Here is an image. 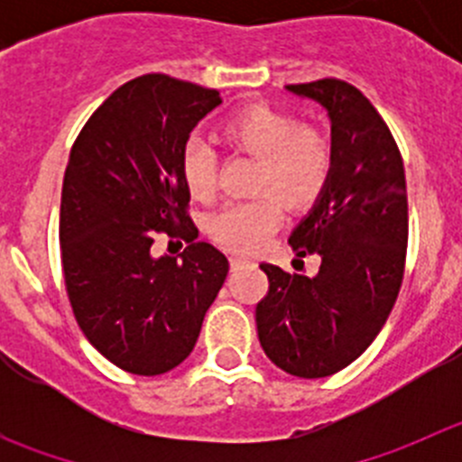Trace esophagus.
Listing matches in <instances>:
<instances>
[{
	"label": "esophagus",
	"mask_w": 462,
	"mask_h": 462,
	"mask_svg": "<svg viewBox=\"0 0 462 462\" xmlns=\"http://www.w3.org/2000/svg\"><path fill=\"white\" fill-rule=\"evenodd\" d=\"M228 263H231V271H238V268H243V266H250L252 259H245V256L234 254L231 259H228Z\"/></svg>",
	"instance_id": "34e87169"
}]
</instances>
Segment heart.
Here are the masks:
<instances>
[{
	"mask_svg": "<svg viewBox=\"0 0 462 462\" xmlns=\"http://www.w3.org/2000/svg\"><path fill=\"white\" fill-rule=\"evenodd\" d=\"M222 141L228 150L259 159L252 201L231 203L210 219V236L224 250L254 254L263 250L284 215L308 212L321 201L333 178L336 152L321 129L300 125L268 104H250L224 120ZM180 173L194 199L217 194V154L199 141L182 150Z\"/></svg>",
	"mask_w": 462,
	"mask_h": 462,
	"instance_id": "b5f03b06",
	"label": "heart"
}]
</instances>
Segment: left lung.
<instances>
[{"mask_svg": "<svg viewBox=\"0 0 462 462\" xmlns=\"http://www.w3.org/2000/svg\"><path fill=\"white\" fill-rule=\"evenodd\" d=\"M319 101L333 132V178L289 238L312 277L261 263L268 293L256 305L266 356L293 377L340 373L377 337L395 305L407 259V182L398 143L365 94L337 79L287 85Z\"/></svg>", "mask_w": 462, "mask_h": 462, "instance_id": "1", "label": "left lung"}]
</instances>
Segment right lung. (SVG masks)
<instances>
[{
  "mask_svg": "<svg viewBox=\"0 0 462 462\" xmlns=\"http://www.w3.org/2000/svg\"><path fill=\"white\" fill-rule=\"evenodd\" d=\"M219 101L217 89L145 73L94 110L69 154L60 210L69 303L89 345L125 373L178 368L226 280V256L199 240L180 173L191 129ZM159 237L188 247L178 260L157 257Z\"/></svg>",
  "mask_w": 462,
  "mask_h": 462,
  "instance_id": "right-lung-1",
  "label": "right lung"
}]
</instances>
